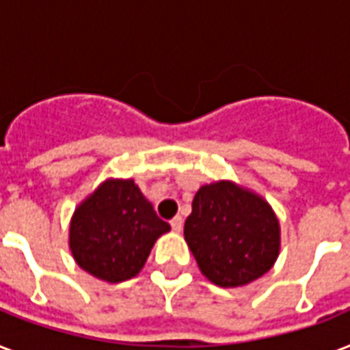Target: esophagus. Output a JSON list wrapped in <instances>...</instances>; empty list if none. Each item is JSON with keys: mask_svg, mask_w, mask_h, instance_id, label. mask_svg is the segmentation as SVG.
<instances>
[{"mask_svg": "<svg viewBox=\"0 0 350 350\" xmlns=\"http://www.w3.org/2000/svg\"><path fill=\"white\" fill-rule=\"evenodd\" d=\"M170 227H172V230H176V232H180V230L183 229V218H181V216H174V218L170 219Z\"/></svg>", "mask_w": 350, "mask_h": 350, "instance_id": "34e87169", "label": "esophagus"}]
</instances>
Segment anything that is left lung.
<instances>
[{
  "instance_id": "1",
  "label": "left lung",
  "mask_w": 350,
  "mask_h": 350,
  "mask_svg": "<svg viewBox=\"0 0 350 350\" xmlns=\"http://www.w3.org/2000/svg\"><path fill=\"white\" fill-rule=\"evenodd\" d=\"M183 234L203 274L219 287L254 282L280 252V225L269 203L230 181L196 192Z\"/></svg>"
}]
</instances>
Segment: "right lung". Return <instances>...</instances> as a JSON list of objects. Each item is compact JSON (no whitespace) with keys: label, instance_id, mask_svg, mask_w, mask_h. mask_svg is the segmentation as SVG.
Wrapping results in <instances>:
<instances>
[{"label":"right lung","instance_id":"right-lung-1","mask_svg":"<svg viewBox=\"0 0 350 350\" xmlns=\"http://www.w3.org/2000/svg\"><path fill=\"white\" fill-rule=\"evenodd\" d=\"M169 230L134 181L109 180L76 208L68 243L83 271L120 283L142 271L154 241Z\"/></svg>","mask_w":350,"mask_h":350}]
</instances>
